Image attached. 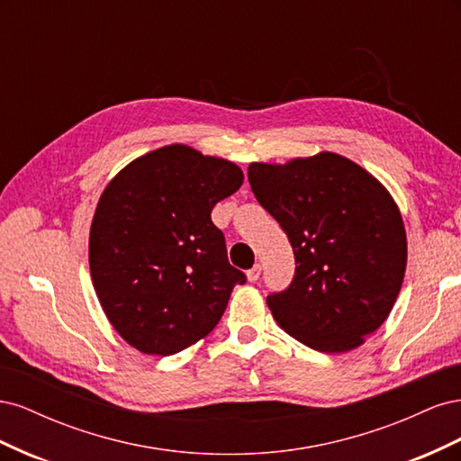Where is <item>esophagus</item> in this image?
<instances>
[{
  "label": "esophagus",
  "mask_w": 461,
  "mask_h": 461,
  "mask_svg": "<svg viewBox=\"0 0 461 461\" xmlns=\"http://www.w3.org/2000/svg\"><path fill=\"white\" fill-rule=\"evenodd\" d=\"M259 275H261V265H259V263H256L252 269H248V271H246V276H248V281H249V283H256L258 278H259Z\"/></svg>",
  "instance_id": "1"
}]
</instances>
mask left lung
Instances as JSON below:
<instances>
[{
  "label": "left lung",
  "mask_w": 461,
  "mask_h": 461,
  "mask_svg": "<svg viewBox=\"0 0 461 461\" xmlns=\"http://www.w3.org/2000/svg\"><path fill=\"white\" fill-rule=\"evenodd\" d=\"M248 180L294 249V278L267 296L278 327L317 352L364 344L393 310L406 273V229L393 196L330 151L252 163Z\"/></svg>",
  "instance_id": "1"
}]
</instances>
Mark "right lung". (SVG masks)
<instances>
[{
  "label": "right lung",
  "instance_id": "1",
  "mask_svg": "<svg viewBox=\"0 0 461 461\" xmlns=\"http://www.w3.org/2000/svg\"><path fill=\"white\" fill-rule=\"evenodd\" d=\"M239 165L183 144L111 180L90 229V275L109 323L136 350L173 356L215 329L246 275L212 209L242 186Z\"/></svg>",
  "mask_w": 461,
  "mask_h": 461
}]
</instances>
